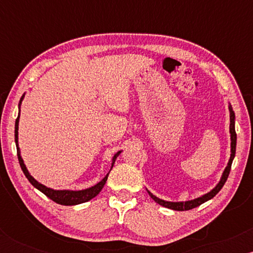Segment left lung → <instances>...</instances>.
Returning <instances> with one entry per match:
<instances>
[{
  "instance_id": "8db88e82",
  "label": "left lung",
  "mask_w": 253,
  "mask_h": 253,
  "mask_svg": "<svg viewBox=\"0 0 253 253\" xmlns=\"http://www.w3.org/2000/svg\"><path fill=\"white\" fill-rule=\"evenodd\" d=\"M228 110H229V134H231V156H229L227 167H226L225 170H223L221 178H220V181L217 182V184L215 185V187H214L211 191H208L207 194H205V195L196 197V199H194V200H189V201H179V202L165 201V200H162V199H159V197H157L156 195H153V194L151 193L150 190L146 189L147 193H149V195L151 196V199L155 200V201L158 203V205L163 206V207H165V208L182 211H189V210H193V208H195V207H199V206L202 205V203L207 202L208 200L213 199V197L215 196L220 190H221L223 184H225L226 181H227L229 171H231L232 162H233L234 156H236V147H237L236 115H234L233 108H232L231 103H228Z\"/></svg>"
}]
</instances>
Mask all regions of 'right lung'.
Segmentation results:
<instances>
[{"instance_id":"1","label":"right lung","mask_w":253,"mask_h":253,"mask_svg":"<svg viewBox=\"0 0 253 253\" xmlns=\"http://www.w3.org/2000/svg\"><path fill=\"white\" fill-rule=\"evenodd\" d=\"M25 94L22 95L21 98H20V102H19V114H17V119L15 120V144H16V150H17V158H19V163L20 167H21L22 171H24L25 176L27 177L28 181L31 182V184L33 185L34 188H37L38 190L42 191V194H45L48 199H51L52 201L59 203V205L63 206H75V205H80V203H84V202H88L91 199H94L95 196L100 194V191L102 190V188L106 184L107 178H108L109 172L104 176L103 179H101L100 182L96 183L95 185L92 187L86 188V189H82V190H70V189H63V190H57V189H52V188L46 187V185L42 184L40 182H38L33 176L31 175L30 171L27 170L26 165L24 163V159L21 157V151H20L19 147V120H20V107H21L22 100H24ZM121 153V151H119L114 155L112 159V168L114 165L115 161L119 157V155ZM110 168V170H112Z\"/></svg>"}]
</instances>
